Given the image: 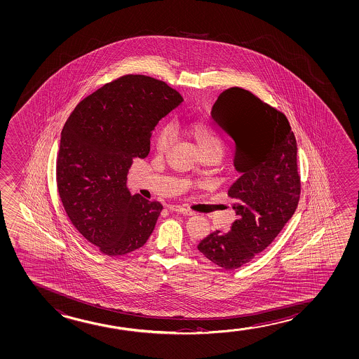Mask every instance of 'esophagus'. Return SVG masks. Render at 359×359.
I'll list each match as a JSON object with an SVG mask.
<instances>
[{"label": "esophagus", "mask_w": 359, "mask_h": 359, "mask_svg": "<svg viewBox=\"0 0 359 359\" xmlns=\"http://www.w3.org/2000/svg\"><path fill=\"white\" fill-rule=\"evenodd\" d=\"M170 210H173V212H176V213H180V215H193L192 210H189V209L183 208V207H181V205H173V204H171L170 207Z\"/></svg>", "instance_id": "esophagus-1"}]
</instances>
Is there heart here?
<instances>
[{"mask_svg":"<svg viewBox=\"0 0 359 359\" xmlns=\"http://www.w3.org/2000/svg\"><path fill=\"white\" fill-rule=\"evenodd\" d=\"M184 133L191 137L198 146L199 151L202 155L207 156L210 154H218L222 155L223 151V142L220 139L219 134L217 130L205 120H192L184 125H180L177 123L175 128H181ZM175 133L171 125L162 126L155 136V149L157 154L165 155L167 151L170 150L172 142H173Z\"/></svg>","mask_w":359,"mask_h":359,"instance_id":"b5f03b06","label":"heart"}]
</instances>
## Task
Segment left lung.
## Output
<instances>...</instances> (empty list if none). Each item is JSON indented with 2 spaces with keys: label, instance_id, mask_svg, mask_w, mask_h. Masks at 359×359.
Segmentation results:
<instances>
[{
  "label": "left lung",
  "instance_id": "1",
  "mask_svg": "<svg viewBox=\"0 0 359 359\" xmlns=\"http://www.w3.org/2000/svg\"><path fill=\"white\" fill-rule=\"evenodd\" d=\"M212 118L234 146L241 177L230 186L236 219L225 234L210 233L198 250L225 270L252 262L291 219L299 205L297 146L285 114L241 88L223 91Z\"/></svg>",
  "mask_w": 359,
  "mask_h": 359
}]
</instances>
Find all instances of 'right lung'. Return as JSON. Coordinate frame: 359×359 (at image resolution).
Wrapping results in <instances>:
<instances>
[{
    "instance_id": "right-lung-1",
    "label": "right lung",
    "mask_w": 359,
    "mask_h": 359,
    "mask_svg": "<svg viewBox=\"0 0 359 359\" xmlns=\"http://www.w3.org/2000/svg\"><path fill=\"white\" fill-rule=\"evenodd\" d=\"M183 102L165 81L126 74L83 99L62 130L59 197L75 229L99 252L118 257L150 238L162 204L131 196L128 172L150 152L151 133Z\"/></svg>"
}]
</instances>
